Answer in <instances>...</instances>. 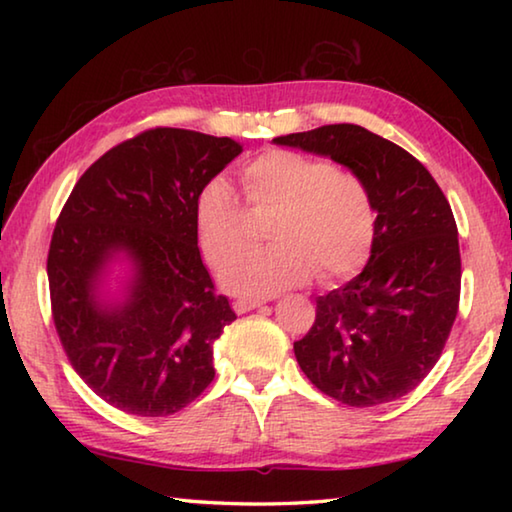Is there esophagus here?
<instances>
[{
  "mask_svg": "<svg viewBox=\"0 0 512 512\" xmlns=\"http://www.w3.org/2000/svg\"><path fill=\"white\" fill-rule=\"evenodd\" d=\"M264 302L266 300H262V298H239V300L232 302V307H235L237 314H246V311H253L257 307H262Z\"/></svg>",
  "mask_w": 512,
  "mask_h": 512,
  "instance_id": "34e87169",
  "label": "esophagus"
}]
</instances>
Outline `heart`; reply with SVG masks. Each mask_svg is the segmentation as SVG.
I'll use <instances>...</instances> for the list:
<instances>
[{"mask_svg": "<svg viewBox=\"0 0 512 512\" xmlns=\"http://www.w3.org/2000/svg\"><path fill=\"white\" fill-rule=\"evenodd\" d=\"M241 185L255 212H275L273 244L250 248L248 212L225 178L198 189L194 223L198 244L212 266L223 268L221 287L237 296L264 298L309 282L343 280L368 262L377 210L366 180L314 155L271 149L244 164Z\"/></svg>", "mask_w": 512, "mask_h": 512, "instance_id": "heart-1", "label": "heart"}]
</instances>
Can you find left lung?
Listing matches in <instances>:
<instances>
[{"label": "left lung", "mask_w": 512, "mask_h": 512, "mask_svg": "<svg viewBox=\"0 0 512 512\" xmlns=\"http://www.w3.org/2000/svg\"><path fill=\"white\" fill-rule=\"evenodd\" d=\"M357 173L372 194L370 259L348 284L316 298V320L293 343L318 391L348 406L400 400L443 354L461 298L458 230L443 189L402 146L357 124L275 137Z\"/></svg>", "instance_id": "8db88e82"}]
</instances>
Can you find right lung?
I'll list each match as a JSON object with an SVG mask.
<instances>
[{"instance_id": "add662e5", "label": "right lung", "mask_w": 512, "mask_h": 512, "mask_svg": "<svg viewBox=\"0 0 512 512\" xmlns=\"http://www.w3.org/2000/svg\"><path fill=\"white\" fill-rule=\"evenodd\" d=\"M244 151L230 137L151 128L103 153L74 185L51 237V314L69 363L103 402L162 418L214 379V341L237 318L201 259L198 189ZM132 264L106 301L112 258Z\"/></svg>"}]
</instances>
